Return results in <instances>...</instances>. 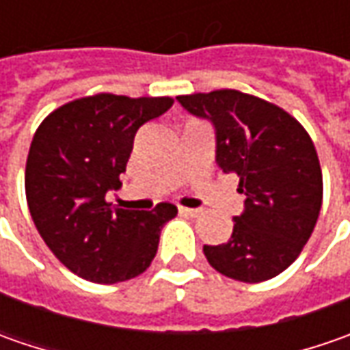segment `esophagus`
I'll use <instances>...</instances> for the list:
<instances>
[{
	"label": "esophagus",
	"mask_w": 350,
	"mask_h": 350,
	"mask_svg": "<svg viewBox=\"0 0 350 350\" xmlns=\"http://www.w3.org/2000/svg\"><path fill=\"white\" fill-rule=\"evenodd\" d=\"M179 212H181V214H185V216H191V218L200 216V210L198 208H185V206H179Z\"/></svg>",
	"instance_id": "1"
}]
</instances>
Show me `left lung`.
Returning a JSON list of instances; mask_svg holds the SVG:
<instances>
[{
	"instance_id": "obj_1",
	"label": "left lung",
	"mask_w": 350,
	"mask_h": 350,
	"mask_svg": "<svg viewBox=\"0 0 350 350\" xmlns=\"http://www.w3.org/2000/svg\"><path fill=\"white\" fill-rule=\"evenodd\" d=\"M216 134V163L239 177L243 212L232 237L204 245L208 262L239 282L280 275L314 232L323 198L321 167L302 124L276 107L235 89L177 97Z\"/></svg>"
}]
</instances>
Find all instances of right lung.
<instances>
[{"label": "right lung", "mask_w": 350, "mask_h": 350, "mask_svg": "<svg viewBox=\"0 0 350 350\" xmlns=\"http://www.w3.org/2000/svg\"><path fill=\"white\" fill-rule=\"evenodd\" d=\"M171 105V97L99 93L56 109L34 132L25 171L29 210L44 243L74 275L115 284L154 261L161 228L177 206L113 208L105 195L120 187L138 128Z\"/></svg>", "instance_id": "add662e5"}]
</instances>
